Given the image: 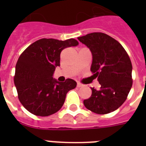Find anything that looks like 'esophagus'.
<instances>
[{"label": "esophagus", "instance_id": "34e87169", "mask_svg": "<svg viewBox=\"0 0 146 146\" xmlns=\"http://www.w3.org/2000/svg\"><path fill=\"white\" fill-rule=\"evenodd\" d=\"M82 86H83V85H82L81 82H77V87H82Z\"/></svg>", "mask_w": 146, "mask_h": 146}]
</instances>
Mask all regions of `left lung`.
<instances>
[{"mask_svg":"<svg viewBox=\"0 0 146 146\" xmlns=\"http://www.w3.org/2000/svg\"><path fill=\"white\" fill-rule=\"evenodd\" d=\"M78 39L91 50V72L101 85L91 88L92 96L85 107L98 114H106L120 108L127 100L133 85L132 63L119 42L102 33H92Z\"/></svg>","mask_w":146,"mask_h":146,"instance_id":"1","label":"left lung"}]
</instances>
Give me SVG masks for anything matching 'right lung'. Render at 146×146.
I'll list each match as a JSON object with an SVG mask.
<instances>
[{"label":"right lung","mask_w":146,"mask_h":146,"mask_svg":"<svg viewBox=\"0 0 146 146\" xmlns=\"http://www.w3.org/2000/svg\"><path fill=\"white\" fill-rule=\"evenodd\" d=\"M78 44L74 38H42L20 54L16 64L14 84L19 102L30 113L41 117L56 113L63 106L66 93L75 89L76 82L72 79L60 82L52 76L56 66H60L62 50Z\"/></svg>","instance_id":"add662e5"}]
</instances>
